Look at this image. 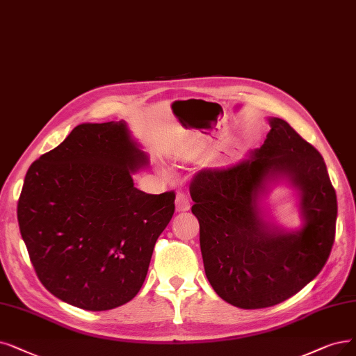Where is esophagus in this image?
I'll return each instance as SVG.
<instances>
[{
	"mask_svg": "<svg viewBox=\"0 0 356 356\" xmlns=\"http://www.w3.org/2000/svg\"><path fill=\"white\" fill-rule=\"evenodd\" d=\"M175 207H177V211H187L190 210L191 204H190V198L188 195L184 193V191H179L177 194V198H175Z\"/></svg>",
	"mask_w": 356,
	"mask_h": 356,
	"instance_id": "1",
	"label": "esophagus"
}]
</instances>
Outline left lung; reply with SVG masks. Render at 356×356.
<instances>
[{"label":"left lung","instance_id":"8db88e82","mask_svg":"<svg viewBox=\"0 0 356 356\" xmlns=\"http://www.w3.org/2000/svg\"><path fill=\"white\" fill-rule=\"evenodd\" d=\"M268 122L263 146L248 159L202 169L190 184L206 276L223 301L245 309L280 304L308 285L336 234L337 198L323 156L286 121ZM280 177L302 191L300 232H280L262 219L258 198Z\"/></svg>","mask_w":356,"mask_h":356}]
</instances>
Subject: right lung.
I'll list each match as a JSON object with an SVG mask.
<instances>
[{"label":"right lung","instance_id":"1","mask_svg":"<svg viewBox=\"0 0 356 356\" xmlns=\"http://www.w3.org/2000/svg\"><path fill=\"white\" fill-rule=\"evenodd\" d=\"M149 163L125 121L80 124L27 170L20 234L39 280L89 311L124 305L146 279L172 219L175 193L146 194L133 172Z\"/></svg>","mask_w":356,"mask_h":356}]
</instances>
